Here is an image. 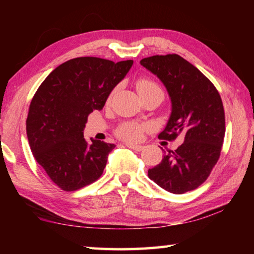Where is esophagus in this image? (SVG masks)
<instances>
[{"mask_svg":"<svg viewBox=\"0 0 254 254\" xmlns=\"http://www.w3.org/2000/svg\"><path fill=\"white\" fill-rule=\"evenodd\" d=\"M127 148H130L132 150H134V151H141V150H143V145H139V144H131V143H127L126 144Z\"/></svg>","mask_w":254,"mask_h":254,"instance_id":"obj_1","label":"esophagus"}]
</instances>
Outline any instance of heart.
<instances>
[{
  "label": "heart",
  "instance_id": "heart-1",
  "mask_svg": "<svg viewBox=\"0 0 254 254\" xmlns=\"http://www.w3.org/2000/svg\"><path fill=\"white\" fill-rule=\"evenodd\" d=\"M136 89L140 95L149 92H152V91H161V88L159 87V85H157L154 81L150 80L148 78H142L137 80ZM144 128L145 127L142 126V124H139L136 122H127V123H123L122 126L118 128L117 134L123 140L130 141V142H134V141L140 140Z\"/></svg>",
  "mask_w": 254,
  "mask_h": 254
}]
</instances>
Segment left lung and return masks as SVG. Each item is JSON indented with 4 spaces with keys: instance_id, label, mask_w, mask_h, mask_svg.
Returning a JSON list of instances; mask_svg holds the SVG:
<instances>
[{
    "instance_id": "obj_1",
    "label": "left lung",
    "mask_w": 254,
    "mask_h": 254,
    "mask_svg": "<svg viewBox=\"0 0 254 254\" xmlns=\"http://www.w3.org/2000/svg\"><path fill=\"white\" fill-rule=\"evenodd\" d=\"M165 86L171 113L159 137L184 143L165 151L161 162L148 170L149 178L173 194L194 190L203 184L220 158L225 117L220 94L208 78L178 55L152 56L140 62Z\"/></svg>"
}]
</instances>
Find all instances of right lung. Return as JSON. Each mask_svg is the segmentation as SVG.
I'll return each instance as SVG.
<instances>
[{
	"label": "right lung",
	"instance_id": "right-lung-1",
	"mask_svg": "<svg viewBox=\"0 0 254 254\" xmlns=\"http://www.w3.org/2000/svg\"><path fill=\"white\" fill-rule=\"evenodd\" d=\"M133 60L114 63L79 57L59 65L47 76L30 104L27 134L37 162L64 190L72 191L101 177L115 145L85 140L93 111H101Z\"/></svg>",
	"mask_w": 254,
	"mask_h": 254
}]
</instances>
